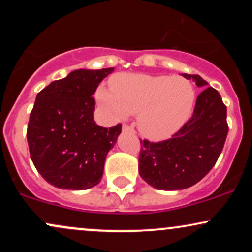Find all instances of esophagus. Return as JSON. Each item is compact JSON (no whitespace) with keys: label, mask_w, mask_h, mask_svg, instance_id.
Wrapping results in <instances>:
<instances>
[{"label":"esophagus","mask_w":252,"mask_h":252,"mask_svg":"<svg viewBox=\"0 0 252 252\" xmlns=\"http://www.w3.org/2000/svg\"><path fill=\"white\" fill-rule=\"evenodd\" d=\"M122 131L123 132H135L134 128H132V126H122Z\"/></svg>","instance_id":"34e87169"}]
</instances>
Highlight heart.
I'll use <instances>...</instances> for the list:
<instances>
[{
    "label": "heart",
    "mask_w": 252,
    "mask_h": 252,
    "mask_svg": "<svg viewBox=\"0 0 252 252\" xmlns=\"http://www.w3.org/2000/svg\"><path fill=\"white\" fill-rule=\"evenodd\" d=\"M96 96L110 120L123 121L138 113L141 134L161 141L172 137L189 121L195 90L182 77L118 73L110 79V88L97 89Z\"/></svg>",
    "instance_id": "obj_1"
}]
</instances>
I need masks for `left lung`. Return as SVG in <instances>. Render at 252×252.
Returning a JSON list of instances; mask_svg holds the SVG:
<instances>
[{"label":"left lung","mask_w":252,"mask_h":252,"mask_svg":"<svg viewBox=\"0 0 252 252\" xmlns=\"http://www.w3.org/2000/svg\"><path fill=\"white\" fill-rule=\"evenodd\" d=\"M182 77L204 88L193 116L169 140L141 141L138 173L156 189H185L200 181L216 164L227 136L226 106L218 91L198 74Z\"/></svg>","instance_id":"obj_1"}]
</instances>
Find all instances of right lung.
Segmentation results:
<instances>
[{"label":"right lung","mask_w":252,"mask_h":252,"mask_svg":"<svg viewBox=\"0 0 252 252\" xmlns=\"http://www.w3.org/2000/svg\"><path fill=\"white\" fill-rule=\"evenodd\" d=\"M115 68L72 71L37 94L27 141L40 175L62 189H89L99 184L121 124L99 126L94 120L96 89Z\"/></svg>","instance_id":"add662e5"}]
</instances>
